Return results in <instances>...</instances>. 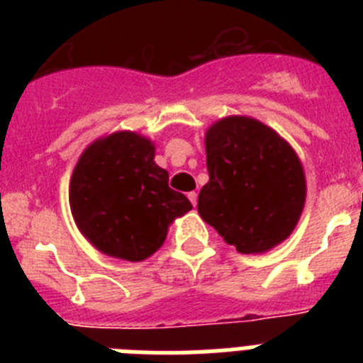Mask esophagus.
I'll use <instances>...</instances> for the list:
<instances>
[{
    "label": "esophagus",
    "mask_w": 363,
    "mask_h": 363,
    "mask_svg": "<svg viewBox=\"0 0 363 363\" xmlns=\"http://www.w3.org/2000/svg\"><path fill=\"white\" fill-rule=\"evenodd\" d=\"M187 196H189V200H191V203L194 205V207H196V203H198V194H196V192H194V191L189 192Z\"/></svg>",
    "instance_id": "obj_1"
}]
</instances>
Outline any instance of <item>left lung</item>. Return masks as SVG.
I'll return each mask as SVG.
<instances>
[{
	"label": "left lung",
	"mask_w": 363,
	"mask_h": 363,
	"mask_svg": "<svg viewBox=\"0 0 363 363\" xmlns=\"http://www.w3.org/2000/svg\"><path fill=\"white\" fill-rule=\"evenodd\" d=\"M209 182L198 213L243 255L265 252L294 230L306 174L284 138L255 118L229 116L205 134Z\"/></svg>",
	"instance_id": "left-lung-1"
}]
</instances>
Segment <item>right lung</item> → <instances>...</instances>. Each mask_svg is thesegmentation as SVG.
Returning <instances> with one entry per match:
<instances>
[{"label":"right lung","mask_w":363,"mask_h":363,"mask_svg":"<svg viewBox=\"0 0 363 363\" xmlns=\"http://www.w3.org/2000/svg\"><path fill=\"white\" fill-rule=\"evenodd\" d=\"M69 201L83 236L98 251L129 262L154 255L174 218L192 209L154 163L152 142L130 130L86 147L74 167Z\"/></svg>","instance_id":"obj_1"}]
</instances>
